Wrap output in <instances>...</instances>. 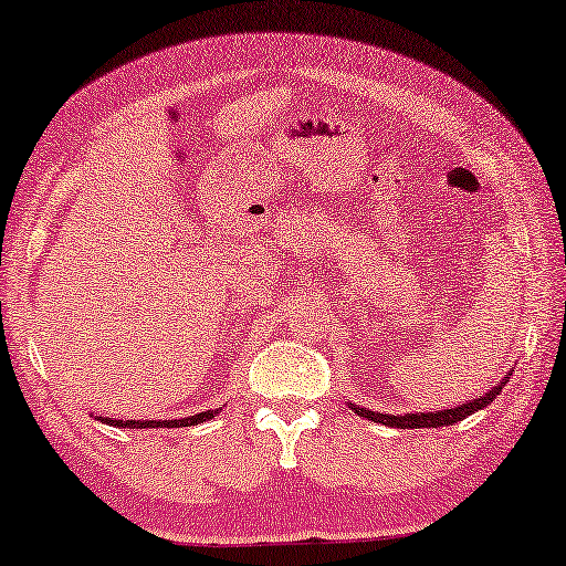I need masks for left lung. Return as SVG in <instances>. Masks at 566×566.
<instances>
[{"label":"left lung","instance_id":"left-lung-1","mask_svg":"<svg viewBox=\"0 0 566 566\" xmlns=\"http://www.w3.org/2000/svg\"><path fill=\"white\" fill-rule=\"evenodd\" d=\"M510 381V374H504V379L499 381L494 390H489L486 395H479V398L462 402L458 408H447V410H434V413H406V416H392V413H374L369 408H358L354 402H348V408L354 413L369 418L374 423H385V427L392 429H437V427H452V423L462 421V418L473 416L475 410H483L491 406V400L502 392V387Z\"/></svg>","mask_w":566,"mask_h":566}]
</instances>
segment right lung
<instances>
[{
	"label": "right lung",
	"instance_id": "obj_1",
	"mask_svg": "<svg viewBox=\"0 0 566 566\" xmlns=\"http://www.w3.org/2000/svg\"><path fill=\"white\" fill-rule=\"evenodd\" d=\"M218 410H202V413H195V416H187V418H179V421H176V418H171V421H119V418H104V416H98V421H104V423H108V427H119V429H179V427H197V423H202V421H208V418H212L216 416Z\"/></svg>",
	"mask_w": 566,
	"mask_h": 566
}]
</instances>
